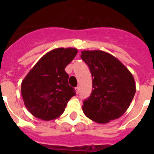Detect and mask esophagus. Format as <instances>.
Listing matches in <instances>:
<instances>
[{
	"mask_svg": "<svg viewBox=\"0 0 154 154\" xmlns=\"http://www.w3.org/2000/svg\"><path fill=\"white\" fill-rule=\"evenodd\" d=\"M75 89V92H76V93H77V94H78L79 92V86L76 87V88Z\"/></svg>",
	"mask_w": 154,
	"mask_h": 154,
	"instance_id": "obj_1",
	"label": "esophagus"
}]
</instances>
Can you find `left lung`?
I'll return each mask as SVG.
<instances>
[{
	"instance_id": "8db88e82",
	"label": "left lung",
	"mask_w": 154,
	"mask_h": 154,
	"mask_svg": "<svg viewBox=\"0 0 154 154\" xmlns=\"http://www.w3.org/2000/svg\"><path fill=\"white\" fill-rule=\"evenodd\" d=\"M82 59L90 69L92 89L82 110L98 123H107L125 113L136 93L133 75L119 59L99 50L82 51Z\"/></svg>"
}]
</instances>
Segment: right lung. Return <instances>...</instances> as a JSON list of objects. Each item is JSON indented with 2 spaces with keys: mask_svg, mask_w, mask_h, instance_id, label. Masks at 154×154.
Segmentation results:
<instances>
[{
  "mask_svg": "<svg viewBox=\"0 0 154 154\" xmlns=\"http://www.w3.org/2000/svg\"><path fill=\"white\" fill-rule=\"evenodd\" d=\"M78 50L58 48L46 53L21 82V96L27 109L34 116L49 121L59 117L75 91L69 85L65 67Z\"/></svg>",
  "mask_w": 154,
  "mask_h": 154,
  "instance_id": "right-lung-1",
  "label": "right lung"
}]
</instances>
